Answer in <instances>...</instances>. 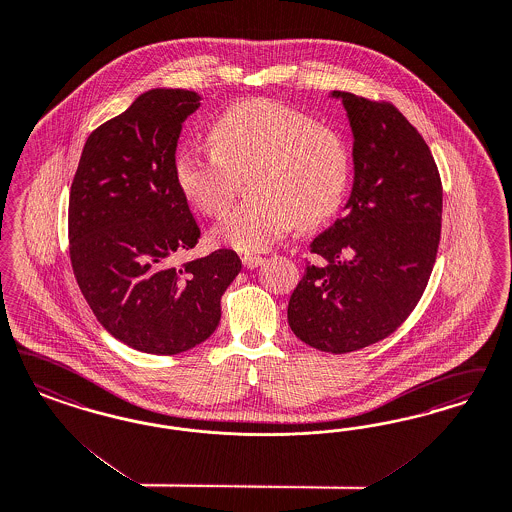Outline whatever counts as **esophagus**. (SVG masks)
<instances>
[{"mask_svg": "<svg viewBox=\"0 0 512 512\" xmlns=\"http://www.w3.org/2000/svg\"><path fill=\"white\" fill-rule=\"evenodd\" d=\"M242 263H244L246 268H257V266H261L265 263V259H263L261 255H244V257H242Z\"/></svg>", "mask_w": 512, "mask_h": 512, "instance_id": "1", "label": "esophagus"}]
</instances>
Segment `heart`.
Returning <instances> with one entry per match:
<instances>
[{
    "label": "heart",
    "mask_w": 512,
    "mask_h": 512,
    "mask_svg": "<svg viewBox=\"0 0 512 512\" xmlns=\"http://www.w3.org/2000/svg\"><path fill=\"white\" fill-rule=\"evenodd\" d=\"M215 147L187 143L176 159L183 194L200 212L219 217L249 176L251 198L215 227L219 244L263 251L300 221L314 225L340 206L350 153L333 128L274 100H251L227 109L212 128Z\"/></svg>",
    "instance_id": "b5f03b06"
}]
</instances>
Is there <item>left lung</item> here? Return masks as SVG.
Instances as JSON below:
<instances>
[{
  "mask_svg": "<svg viewBox=\"0 0 512 512\" xmlns=\"http://www.w3.org/2000/svg\"><path fill=\"white\" fill-rule=\"evenodd\" d=\"M353 132L346 215L310 244L287 319L308 346L367 348L391 335L422 299L441 242L442 183L420 132L388 102L333 90Z\"/></svg>",
  "mask_w": 512,
  "mask_h": 512,
  "instance_id": "left-lung-1",
  "label": "left lung"
}]
</instances>
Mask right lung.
I'll use <instances>...</instances> for the list:
<instances>
[{"label":"right lung","instance_id":"add662e5","mask_svg":"<svg viewBox=\"0 0 512 512\" xmlns=\"http://www.w3.org/2000/svg\"><path fill=\"white\" fill-rule=\"evenodd\" d=\"M193 90L153 89L83 147L68 210L77 285L109 335L155 355L202 344L219 325L221 297L242 270L232 249L179 263L200 229L176 177Z\"/></svg>","mask_w":512,"mask_h":512}]
</instances>
